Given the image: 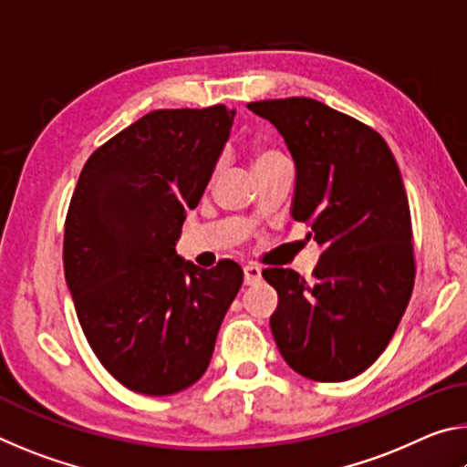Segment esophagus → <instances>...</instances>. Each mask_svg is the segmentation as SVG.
Returning a JSON list of instances; mask_svg holds the SVG:
<instances>
[{"label": "esophagus", "instance_id": "34e87169", "mask_svg": "<svg viewBox=\"0 0 467 467\" xmlns=\"http://www.w3.org/2000/svg\"><path fill=\"white\" fill-rule=\"evenodd\" d=\"M243 274H244V284H247V286H253V284H257L259 280H262V267L255 264L244 265Z\"/></svg>", "mask_w": 467, "mask_h": 467}]
</instances>
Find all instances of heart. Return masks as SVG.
Listing matches in <instances>:
<instances>
[{
	"label": "heart",
	"instance_id": "b5f03b06",
	"mask_svg": "<svg viewBox=\"0 0 467 467\" xmlns=\"http://www.w3.org/2000/svg\"><path fill=\"white\" fill-rule=\"evenodd\" d=\"M275 158H282V154L275 148L255 146L253 148V169H259L262 164L272 162V161H275Z\"/></svg>",
	"mask_w": 467,
	"mask_h": 467
}]
</instances>
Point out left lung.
Masks as SVG:
<instances>
[{
  "instance_id": "left-lung-1",
  "label": "left lung",
  "mask_w": 467,
  "mask_h": 467,
  "mask_svg": "<svg viewBox=\"0 0 467 467\" xmlns=\"http://www.w3.org/2000/svg\"><path fill=\"white\" fill-rule=\"evenodd\" d=\"M295 158L292 218L323 247L313 280L267 267L270 327L292 370L336 383L381 357L414 288L412 220L398 162L379 133L319 100L249 102Z\"/></svg>"
}]
</instances>
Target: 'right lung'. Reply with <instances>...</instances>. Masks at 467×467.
<instances>
[{"instance_id":"right-lung-1","label":"right lung","mask_w":467,"mask_h":467,"mask_svg":"<svg viewBox=\"0 0 467 467\" xmlns=\"http://www.w3.org/2000/svg\"><path fill=\"white\" fill-rule=\"evenodd\" d=\"M233 119L224 105L152 110L94 150L78 179L63 234L66 282L92 352L131 391L193 385L243 284L231 259L202 270L175 251Z\"/></svg>"}]
</instances>
